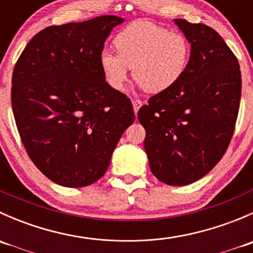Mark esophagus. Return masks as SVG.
I'll list each match as a JSON object with an SVG mask.
<instances>
[{
  "label": "esophagus",
  "mask_w": 253,
  "mask_h": 253,
  "mask_svg": "<svg viewBox=\"0 0 253 253\" xmlns=\"http://www.w3.org/2000/svg\"><path fill=\"white\" fill-rule=\"evenodd\" d=\"M132 104H133V109H134V112H136V115H137V112H138V110H139V108H141L142 106V100H139V99H133V100H132Z\"/></svg>",
  "instance_id": "1"
}]
</instances>
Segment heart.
Listing matches in <instances>:
<instances>
[{
	"mask_svg": "<svg viewBox=\"0 0 253 253\" xmlns=\"http://www.w3.org/2000/svg\"><path fill=\"white\" fill-rule=\"evenodd\" d=\"M116 51L100 55L104 78L111 88L121 90L133 67V77L149 93H162L174 86L190 61V42L177 32L149 22H136L116 35Z\"/></svg>",
	"mask_w": 253,
	"mask_h": 253,
	"instance_id": "obj_1",
	"label": "heart"
}]
</instances>
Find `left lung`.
<instances>
[{
  "mask_svg": "<svg viewBox=\"0 0 253 253\" xmlns=\"http://www.w3.org/2000/svg\"><path fill=\"white\" fill-rule=\"evenodd\" d=\"M175 23L191 44L187 68L174 86L139 109L138 120L153 175L183 186L208 174L225 154L239 114L241 72L213 28L185 19Z\"/></svg>",
  "mask_w": 253,
  "mask_h": 253,
  "instance_id": "1",
  "label": "left lung"
}]
</instances>
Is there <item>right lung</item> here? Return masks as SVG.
<instances>
[{
	"label": "right lung",
	"instance_id": "obj_1",
	"mask_svg": "<svg viewBox=\"0 0 253 253\" xmlns=\"http://www.w3.org/2000/svg\"><path fill=\"white\" fill-rule=\"evenodd\" d=\"M122 22L101 16L51 25L14 66L11 101L20 139L35 167L61 186L98 181L134 121L129 98L106 83L100 67L104 42Z\"/></svg>",
	"mask_w": 253,
	"mask_h": 253
}]
</instances>
